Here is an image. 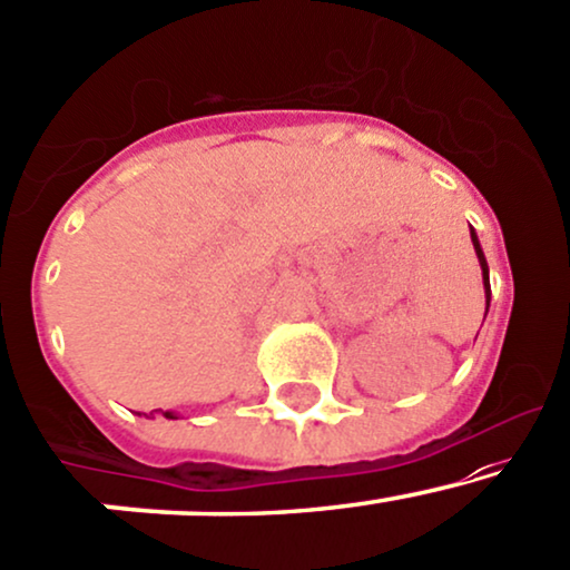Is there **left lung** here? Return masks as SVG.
<instances>
[{"label": "left lung", "mask_w": 570, "mask_h": 570, "mask_svg": "<svg viewBox=\"0 0 570 570\" xmlns=\"http://www.w3.org/2000/svg\"><path fill=\"white\" fill-rule=\"evenodd\" d=\"M471 240H473V248H476V256H479V265H481V275H484V295H487V311H490V267H487V259H484V252H481L479 246V237L476 233L471 229ZM487 316V314H484Z\"/></svg>", "instance_id": "left-lung-1"}]
</instances>
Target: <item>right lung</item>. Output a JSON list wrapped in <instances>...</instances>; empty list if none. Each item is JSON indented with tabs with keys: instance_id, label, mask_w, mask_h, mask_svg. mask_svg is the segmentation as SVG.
Returning <instances> with one entry per match:
<instances>
[{
	"instance_id": "obj_1",
	"label": "right lung",
	"mask_w": 570,
	"mask_h": 570,
	"mask_svg": "<svg viewBox=\"0 0 570 570\" xmlns=\"http://www.w3.org/2000/svg\"><path fill=\"white\" fill-rule=\"evenodd\" d=\"M165 416H167V419H175V416L170 414V411H165Z\"/></svg>"
}]
</instances>
